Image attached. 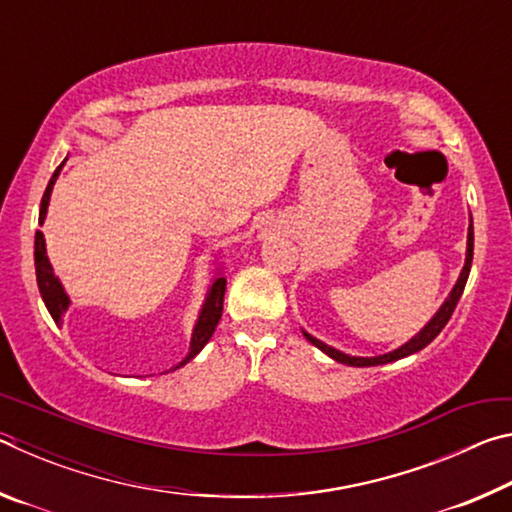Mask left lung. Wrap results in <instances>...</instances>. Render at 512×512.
<instances>
[{
    "label": "left lung",
    "mask_w": 512,
    "mask_h": 512,
    "mask_svg": "<svg viewBox=\"0 0 512 512\" xmlns=\"http://www.w3.org/2000/svg\"><path fill=\"white\" fill-rule=\"evenodd\" d=\"M472 255H474V225H472V221H470V230H467V255H465V266H463L461 275H458V282L454 284V289H452V293H449V298L443 302V307L438 309V314L433 316L427 325H424L422 332L415 334L409 343H404L402 348H397V350L388 352V354H381V357H350V354H343V352H339V350L329 348V345H325L323 341L314 339V336L307 334V332H302V334H305L307 341L314 343L318 350H323V352L327 354V357H332L334 361H339V363H345V366H357V368L381 366V363H391V361H397V359H402V357H409V354H413V352H420L422 348H427V345H429L433 339H436V336H438L440 332H443V327L447 325V320L452 318L454 309H456V305H458V300H461V296H463L467 275H470Z\"/></svg>",
    "instance_id": "obj_1"
}]
</instances>
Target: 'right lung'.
<instances>
[{
	"instance_id": "right-lung-1",
	"label": "right lung",
	"mask_w": 512,
	"mask_h": 512,
	"mask_svg": "<svg viewBox=\"0 0 512 512\" xmlns=\"http://www.w3.org/2000/svg\"><path fill=\"white\" fill-rule=\"evenodd\" d=\"M60 167H63V164H60ZM60 167L54 171V176H51L45 194H42L40 219H38L40 225H42V221H45L51 187H54V183H56ZM36 277H38L40 296H42V300H45L51 318H54L56 323L60 325V323H63V314L69 307V298H67V293L63 291V287H60L58 277L54 275V271H51V264L47 259V248H45V237H42L40 230L36 232ZM223 296H225V277H216V280L212 282L210 291H207V298H205V305L201 309V316H198V320H196V327H194V334H192V345H189V354L178 363L176 368L185 366L187 361H192L196 354L205 348V343L212 339L214 329H216V325H219L221 314H223Z\"/></svg>"
}]
</instances>
